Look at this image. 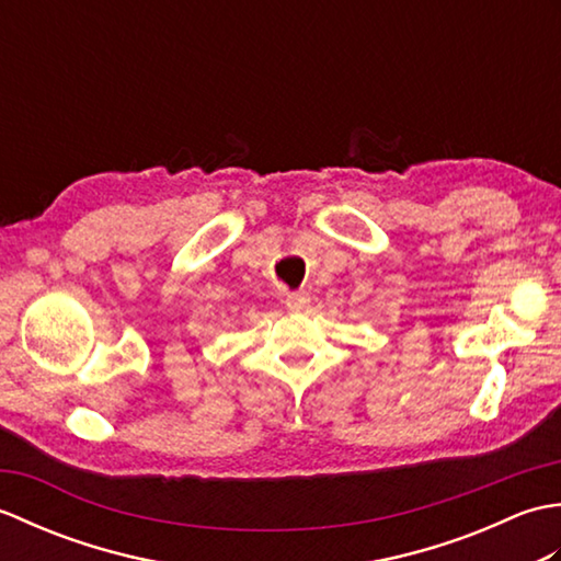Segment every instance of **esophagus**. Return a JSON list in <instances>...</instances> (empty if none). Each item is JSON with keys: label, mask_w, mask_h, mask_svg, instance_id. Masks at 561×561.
Returning a JSON list of instances; mask_svg holds the SVG:
<instances>
[{"label": "esophagus", "mask_w": 561, "mask_h": 561, "mask_svg": "<svg viewBox=\"0 0 561 561\" xmlns=\"http://www.w3.org/2000/svg\"><path fill=\"white\" fill-rule=\"evenodd\" d=\"M308 301H311V296H308V291H304V289L287 294V306L291 308V311H304Z\"/></svg>", "instance_id": "34e87169"}]
</instances>
